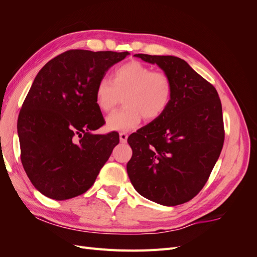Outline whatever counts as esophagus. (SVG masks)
<instances>
[{"mask_svg": "<svg viewBox=\"0 0 257 257\" xmlns=\"http://www.w3.org/2000/svg\"><path fill=\"white\" fill-rule=\"evenodd\" d=\"M127 141V134L124 133V132H121L120 133V142L121 143H126Z\"/></svg>", "mask_w": 257, "mask_h": 257, "instance_id": "34e87169", "label": "esophagus"}]
</instances>
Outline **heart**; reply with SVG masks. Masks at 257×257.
Wrapping results in <instances>:
<instances>
[{"label": "heart", "instance_id": "heart-1", "mask_svg": "<svg viewBox=\"0 0 257 257\" xmlns=\"http://www.w3.org/2000/svg\"><path fill=\"white\" fill-rule=\"evenodd\" d=\"M174 95V82L163 71L139 61H130L116 67L111 80L100 79L95 89V102L103 112H110L124 103L121 110L107 118L112 131H130L137 127L143 118L147 122L158 120L166 112Z\"/></svg>", "mask_w": 257, "mask_h": 257}]
</instances>
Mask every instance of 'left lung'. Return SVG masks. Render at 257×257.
<instances>
[{"label":"left lung","mask_w":257,"mask_h":257,"mask_svg":"<svg viewBox=\"0 0 257 257\" xmlns=\"http://www.w3.org/2000/svg\"><path fill=\"white\" fill-rule=\"evenodd\" d=\"M135 57L167 73L174 95L161 118L128 136L130 180L147 199L181 205L204 188L220 157L225 137L221 99L213 85L180 58Z\"/></svg>","instance_id":"8db88e82"}]
</instances>
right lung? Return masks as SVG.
<instances>
[{"instance_id":"add662e5","label":"right lung","mask_w":257,"mask_h":257,"mask_svg":"<svg viewBox=\"0 0 257 257\" xmlns=\"http://www.w3.org/2000/svg\"><path fill=\"white\" fill-rule=\"evenodd\" d=\"M128 54L72 49L38 72L18 116L20 159L29 179L45 196L81 195L95 179L119 134H93L105 124L95 89L106 72Z\"/></svg>"}]
</instances>
